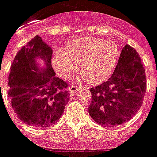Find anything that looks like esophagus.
<instances>
[{"label":"esophagus","instance_id":"1","mask_svg":"<svg viewBox=\"0 0 157 157\" xmlns=\"http://www.w3.org/2000/svg\"><path fill=\"white\" fill-rule=\"evenodd\" d=\"M81 86H78V85H71L70 87H69V90L71 93H75V92H78V90L81 88Z\"/></svg>","mask_w":157,"mask_h":157}]
</instances>
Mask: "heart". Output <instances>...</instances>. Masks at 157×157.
<instances>
[{"instance_id":"b5f03b06","label":"heart","mask_w":157,"mask_h":157,"mask_svg":"<svg viewBox=\"0 0 157 157\" xmlns=\"http://www.w3.org/2000/svg\"><path fill=\"white\" fill-rule=\"evenodd\" d=\"M120 56L115 42L98 37H82L68 43L66 47L55 48L52 65L62 78H70L81 72L90 83H98L112 73Z\"/></svg>"}]
</instances>
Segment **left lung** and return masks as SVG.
Instances as JSON below:
<instances>
[{"mask_svg":"<svg viewBox=\"0 0 157 157\" xmlns=\"http://www.w3.org/2000/svg\"><path fill=\"white\" fill-rule=\"evenodd\" d=\"M146 88L145 69L140 56L133 47L125 45L110 78L90 89L88 113L104 127L124 124L140 109Z\"/></svg>","mask_w":157,"mask_h":157,"instance_id":"8db88e82","label":"left lung"}]
</instances>
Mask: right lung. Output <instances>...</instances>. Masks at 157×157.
I'll return each mask as SVG.
<instances>
[{
	"label": "right lung",
	"mask_w": 157,
	"mask_h": 157,
	"mask_svg": "<svg viewBox=\"0 0 157 157\" xmlns=\"http://www.w3.org/2000/svg\"><path fill=\"white\" fill-rule=\"evenodd\" d=\"M37 57L46 60L47 70L40 71L36 67ZM52 57V49L36 36L19 50L10 66V105L19 120L34 127L56 124L69 101V83L56 77Z\"/></svg>",
	"instance_id": "1"
}]
</instances>
